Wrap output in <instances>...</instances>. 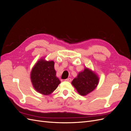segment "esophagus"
Wrapping results in <instances>:
<instances>
[{
    "instance_id": "obj_1",
    "label": "esophagus",
    "mask_w": 131,
    "mask_h": 131,
    "mask_svg": "<svg viewBox=\"0 0 131 131\" xmlns=\"http://www.w3.org/2000/svg\"><path fill=\"white\" fill-rule=\"evenodd\" d=\"M66 81H71V79L70 78H68V79H66V80H65Z\"/></svg>"
}]
</instances>
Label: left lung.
Here are the masks:
<instances>
[{
  "instance_id": "left-lung-1",
  "label": "left lung",
  "mask_w": 131,
  "mask_h": 131,
  "mask_svg": "<svg viewBox=\"0 0 131 131\" xmlns=\"http://www.w3.org/2000/svg\"><path fill=\"white\" fill-rule=\"evenodd\" d=\"M99 82L97 75L91 70L85 68L79 73L77 78L72 81V84L81 96H85L93 91Z\"/></svg>"
}]
</instances>
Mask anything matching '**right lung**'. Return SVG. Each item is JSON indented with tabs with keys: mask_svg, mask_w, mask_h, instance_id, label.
Listing matches in <instances>:
<instances>
[{
	"mask_svg": "<svg viewBox=\"0 0 131 131\" xmlns=\"http://www.w3.org/2000/svg\"><path fill=\"white\" fill-rule=\"evenodd\" d=\"M54 62L41 59L34 66L30 74L31 81L37 92L49 95L57 89L61 81L56 76Z\"/></svg>",
	"mask_w": 131,
	"mask_h": 131,
	"instance_id": "add662e5",
	"label": "right lung"
}]
</instances>
